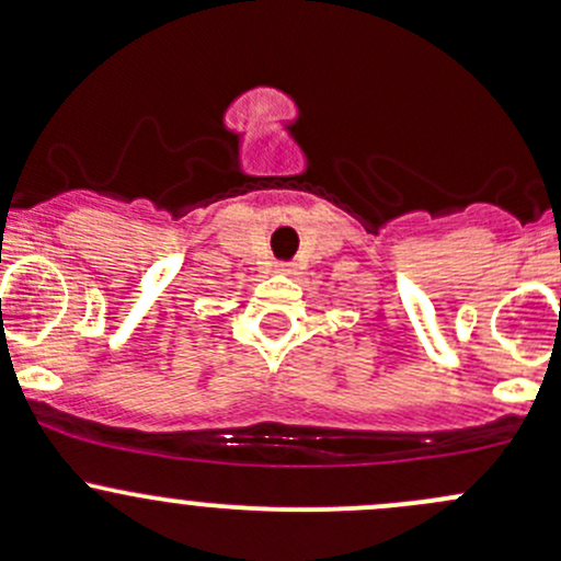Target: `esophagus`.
Listing matches in <instances>:
<instances>
[{"label":"esophagus","mask_w":561,"mask_h":561,"mask_svg":"<svg viewBox=\"0 0 561 561\" xmlns=\"http://www.w3.org/2000/svg\"><path fill=\"white\" fill-rule=\"evenodd\" d=\"M276 271H279V274H293L296 268H293L290 263H279V265H276Z\"/></svg>","instance_id":"obj_1"}]
</instances>
